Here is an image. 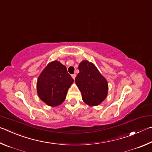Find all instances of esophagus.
<instances>
[{"instance_id":"obj_1","label":"esophagus","mask_w":152,"mask_h":152,"mask_svg":"<svg viewBox=\"0 0 152 152\" xmlns=\"http://www.w3.org/2000/svg\"><path fill=\"white\" fill-rule=\"evenodd\" d=\"M71 77H72V78H73V79H75V77H76V74L74 73L73 75H71Z\"/></svg>"}]
</instances>
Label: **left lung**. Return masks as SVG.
I'll use <instances>...</instances> for the list:
<instances>
[{"label":"left lung","mask_w":152,"mask_h":152,"mask_svg":"<svg viewBox=\"0 0 152 152\" xmlns=\"http://www.w3.org/2000/svg\"><path fill=\"white\" fill-rule=\"evenodd\" d=\"M79 70L75 83L81 93L82 99L89 106L99 105L107 96V80L96 66L87 60L79 63Z\"/></svg>","instance_id":"1"}]
</instances>
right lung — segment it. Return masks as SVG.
Wrapping results in <instances>:
<instances>
[{"label":"right lung","instance_id":"add662e5","mask_svg":"<svg viewBox=\"0 0 152 152\" xmlns=\"http://www.w3.org/2000/svg\"><path fill=\"white\" fill-rule=\"evenodd\" d=\"M73 79L65 65L57 60L50 62L39 76L37 90L39 97L50 107L61 105L65 101Z\"/></svg>","mask_w":152,"mask_h":152}]
</instances>
